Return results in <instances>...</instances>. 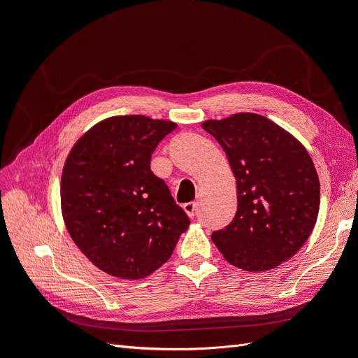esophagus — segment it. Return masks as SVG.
Segmentation results:
<instances>
[{"label": "esophagus", "instance_id": "obj_1", "mask_svg": "<svg viewBox=\"0 0 358 358\" xmlns=\"http://www.w3.org/2000/svg\"><path fill=\"white\" fill-rule=\"evenodd\" d=\"M183 210L187 212L189 218H194V216H196V212H197V203L196 201L185 203V204H183Z\"/></svg>", "mask_w": 358, "mask_h": 358}]
</instances>
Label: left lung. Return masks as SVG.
<instances>
[{"instance_id": "obj_1", "label": "left lung", "mask_w": 358, "mask_h": 358, "mask_svg": "<svg viewBox=\"0 0 358 358\" xmlns=\"http://www.w3.org/2000/svg\"><path fill=\"white\" fill-rule=\"evenodd\" d=\"M203 128L225 150L237 185V212L212 241L230 264L266 272L305 245L320 210V179L299 140L268 117L236 113Z\"/></svg>"}]
</instances>
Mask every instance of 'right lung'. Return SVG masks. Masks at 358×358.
Wrapping results in <instances>:
<instances>
[{
    "mask_svg": "<svg viewBox=\"0 0 358 358\" xmlns=\"http://www.w3.org/2000/svg\"><path fill=\"white\" fill-rule=\"evenodd\" d=\"M176 127L143 115L110 116L90 128L64 162V224L107 275L136 280L154 273L189 227L166 182L150 170V155Z\"/></svg>",
    "mask_w": 358,
    "mask_h": 358,
    "instance_id": "right-lung-1",
    "label": "right lung"
}]
</instances>
